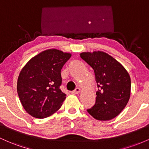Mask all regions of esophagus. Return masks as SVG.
<instances>
[{
    "label": "esophagus",
    "instance_id": "obj_1",
    "mask_svg": "<svg viewBox=\"0 0 149 149\" xmlns=\"http://www.w3.org/2000/svg\"><path fill=\"white\" fill-rule=\"evenodd\" d=\"M80 91H81V89H79V87H77L76 89H75L73 91L72 93H73V94H79V92H80Z\"/></svg>",
    "mask_w": 149,
    "mask_h": 149
}]
</instances>
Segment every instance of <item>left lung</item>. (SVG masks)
Returning <instances> with one entry per match:
<instances>
[{"instance_id": "left-lung-1", "label": "left lung", "mask_w": 149, "mask_h": 149, "mask_svg": "<svg viewBox=\"0 0 149 149\" xmlns=\"http://www.w3.org/2000/svg\"><path fill=\"white\" fill-rule=\"evenodd\" d=\"M80 57L94 70L98 91L88 113L100 121L112 119L126 106L131 94V78L126 69L106 52H81Z\"/></svg>"}]
</instances>
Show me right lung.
<instances>
[{"label": "right lung", "instance_id": "1", "mask_svg": "<svg viewBox=\"0 0 149 149\" xmlns=\"http://www.w3.org/2000/svg\"><path fill=\"white\" fill-rule=\"evenodd\" d=\"M71 56L68 52L49 49L30 59L21 70L17 94L23 108L32 116L46 118L61 107L66 98L60 89L61 70Z\"/></svg>", "mask_w": 149, "mask_h": 149}]
</instances>
